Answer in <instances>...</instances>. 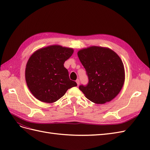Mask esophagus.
<instances>
[{"mask_svg": "<svg viewBox=\"0 0 150 150\" xmlns=\"http://www.w3.org/2000/svg\"><path fill=\"white\" fill-rule=\"evenodd\" d=\"M76 82L77 84H78V86H79V84H80V81H79V79H77V80L76 81Z\"/></svg>", "mask_w": 150, "mask_h": 150, "instance_id": "34e87169", "label": "esophagus"}]
</instances>
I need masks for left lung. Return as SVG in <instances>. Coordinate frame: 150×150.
<instances>
[{"mask_svg": "<svg viewBox=\"0 0 150 150\" xmlns=\"http://www.w3.org/2000/svg\"><path fill=\"white\" fill-rule=\"evenodd\" d=\"M78 56L89 79L88 85H81L79 89L96 104L111 101L125 83V68L120 56L110 48L94 46L79 50Z\"/></svg>", "mask_w": 150, "mask_h": 150, "instance_id": "1", "label": "left lung"}]
</instances>
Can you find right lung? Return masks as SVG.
<instances>
[{"label": "right lung", "instance_id": "right-lung-1", "mask_svg": "<svg viewBox=\"0 0 150 150\" xmlns=\"http://www.w3.org/2000/svg\"><path fill=\"white\" fill-rule=\"evenodd\" d=\"M74 49L51 45L35 51L27 62L25 77L28 87L38 100L52 103L62 97L68 89L77 86L69 79L64 62Z\"/></svg>", "mask_w": 150, "mask_h": 150}]
</instances>
